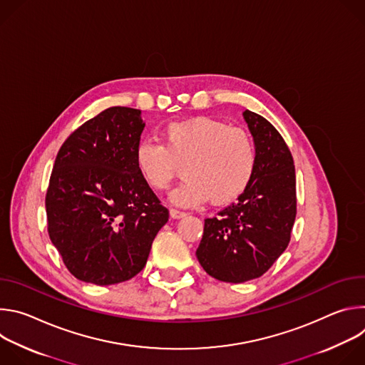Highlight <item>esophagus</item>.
<instances>
[{"label": "esophagus", "instance_id": "esophagus-1", "mask_svg": "<svg viewBox=\"0 0 365 365\" xmlns=\"http://www.w3.org/2000/svg\"><path fill=\"white\" fill-rule=\"evenodd\" d=\"M186 215H187L186 212L179 211V210H175V207H172V210H170V217H172L173 220H179V218H183V217H186Z\"/></svg>", "mask_w": 365, "mask_h": 365}]
</instances>
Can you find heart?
Listing matches in <instances>:
<instances>
[{
	"label": "heart",
	"mask_w": 365,
	"mask_h": 365,
	"mask_svg": "<svg viewBox=\"0 0 365 365\" xmlns=\"http://www.w3.org/2000/svg\"><path fill=\"white\" fill-rule=\"evenodd\" d=\"M185 160L186 179L172 192V202L196 206L212 199L225 205L248 187L257 155L248 134L210 117L170 123L163 130V144L141 140L134 153L140 176L155 192L170 186Z\"/></svg>",
	"instance_id": "obj_1"
}]
</instances>
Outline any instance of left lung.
<instances>
[{
    "instance_id": "obj_1",
    "label": "left lung",
    "mask_w": 365,
    "mask_h": 365,
    "mask_svg": "<svg viewBox=\"0 0 365 365\" xmlns=\"http://www.w3.org/2000/svg\"><path fill=\"white\" fill-rule=\"evenodd\" d=\"M242 117L254 140V176L235 203L205 220L196 257L203 270L227 283L263 276L283 254L296 218V175L280 133L262 115Z\"/></svg>"
}]
</instances>
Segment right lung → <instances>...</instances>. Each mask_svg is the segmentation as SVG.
<instances>
[{"label": "right lung", "instance_id": "add662e5", "mask_svg": "<svg viewBox=\"0 0 365 365\" xmlns=\"http://www.w3.org/2000/svg\"><path fill=\"white\" fill-rule=\"evenodd\" d=\"M144 125L140 110L108 108L72 133L56 155L46 193L47 230L78 280H130L169 221L168 207L135 168Z\"/></svg>", "mask_w": 365, "mask_h": 365}]
</instances>
